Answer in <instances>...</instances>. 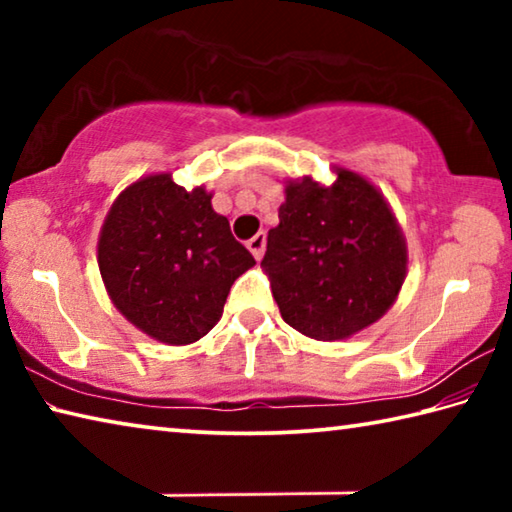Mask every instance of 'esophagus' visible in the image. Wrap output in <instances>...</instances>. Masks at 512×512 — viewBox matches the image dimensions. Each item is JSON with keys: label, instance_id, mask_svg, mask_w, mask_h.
Wrapping results in <instances>:
<instances>
[{"label": "esophagus", "instance_id": "obj_1", "mask_svg": "<svg viewBox=\"0 0 512 512\" xmlns=\"http://www.w3.org/2000/svg\"><path fill=\"white\" fill-rule=\"evenodd\" d=\"M246 246H248L250 253H253V257H255V259H259V257L264 255L266 235H264V232H257V235H255L253 239H248V241H246Z\"/></svg>", "mask_w": 512, "mask_h": 512}]
</instances>
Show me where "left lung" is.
<instances>
[{
	"label": "left lung",
	"instance_id": "left-lung-1",
	"mask_svg": "<svg viewBox=\"0 0 512 512\" xmlns=\"http://www.w3.org/2000/svg\"><path fill=\"white\" fill-rule=\"evenodd\" d=\"M329 187L289 180L262 268L284 323L341 341L386 314L406 277V241L384 194L350 169Z\"/></svg>",
	"mask_w": 512,
	"mask_h": 512
}]
</instances>
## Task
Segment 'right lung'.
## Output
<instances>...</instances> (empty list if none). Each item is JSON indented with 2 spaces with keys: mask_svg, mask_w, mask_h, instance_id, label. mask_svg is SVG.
Masks as SVG:
<instances>
[{
  "mask_svg": "<svg viewBox=\"0 0 512 512\" xmlns=\"http://www.w3.org/2000/svg\"><path fill=\"white\" fill-rule=\"evenodd\" d=\"M99 271L121 316L151 339L187 345L210 332L255 257L212 210L207 189L153 173L112 203L97 246Z\"/></svg>",
  "mask_w": 512,
  "mask_h": 512,
  "instance_id": "1",
  "label": "right lung"
}]
</instances>
